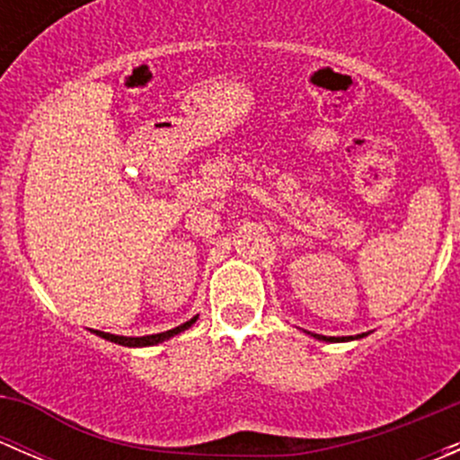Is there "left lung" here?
Here are the masks:
<instances>
[{"label": "left lung", "mask_w": 460, "mask_h": 460, "mask_svg": "<svg viewBox=\"0 0 460 460\" xmlns=\"http://www.w3.org/2000/svg\"><path fill=\"white\" fill-rule=\"evenodd\" d=\"M318 341H332V342H342V341H351V336H342V338H327V336H320V333H316ZM360 338V336H358Z\"/></svg>", "instance_id": "left-lung-1"}]
</instances>
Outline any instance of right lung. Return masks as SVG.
<instances>
[{
    "instance_id": "add662e5",
    "label": "right lung",
    "mask_w": 460,
    "mask_h": 460,
    "mask_svg": "<svg viewBox=\"0 0 460 460\" xmlns=\"http://www.w3.org/2000/svg\"><path fill=\"white\" fill-rule=\"evenodd\" d=\"M196 318L187 320V323H184V324H180V327H175V329H169V332L151 333V336H140V338L115 336V333H106V332H95V333H97V336L106 338V341L118 342V345H124V347H148V345H157V342H162V341H169V338L175 336V333H180V332H184V329H189L193 323H196Z\"/></svg>"
}]
</instances>
